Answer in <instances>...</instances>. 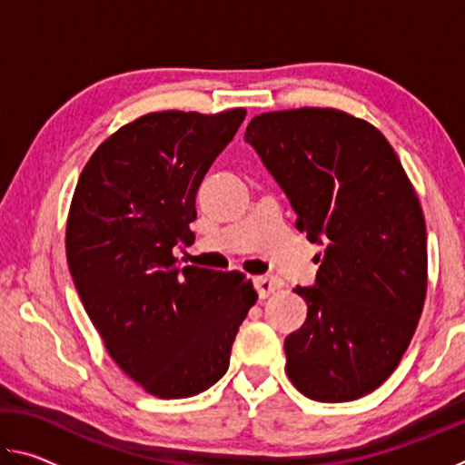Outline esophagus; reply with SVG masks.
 Wrapping results in <instances>:
<instances>
[{
  "mask_svg": "<svg viewBox=\"0 0 465 465\" xmlns=\"http://www.w3.org/2000/svg\"><path fill=\"white\" fill-rule=\"evenodd\" d=\"M281 285H282V282L279 279H274V277H256L254 279V289H256V293L261 299L274 293V291L281 289Z\"/></svg>",
  "mask_w": 465,
  "mask_h": 465,
  "instance_id": "obj_1",
  "label": "esophagus"
}]
</instances>
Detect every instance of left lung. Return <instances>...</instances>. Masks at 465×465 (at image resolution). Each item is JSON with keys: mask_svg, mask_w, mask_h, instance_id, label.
<instances>
[{"mask_svg": "<svg viewBox=\"0 0 465 465\" xmlns=\"http://www.w3.org/2000/svg\"><path fill=\"white\" fill-rule=\"evenodd\" d=\"M246 143L287 194L295 227L324 246L303 326L285 338L291 383L316 402H351L388 380L427 297V227L396 152L336 108L264 113Z\"/></svg>", "mask_w": 465, "mask_h": 465, "instance_id": "8db88e82", "label": "left lung"}]
</instances>
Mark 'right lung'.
Masks as SVG:
<instances>
[{
	"mask_svg": "<svg viewBox=\"0 0 465 465\" xmlns=\"http://www.w3.org/2000/svg\"><path fill=\"white\" fill-rule=\"evenodd\" d=\"M246 110H163L113 133L85 163L65 250L77 293L108 355L157 398H191L230 367L256 291L238 271L180 269L196 191Z\"/></svg>",
	"mask_w": 465,
	"mask_h": 465,
	"instance_id": "1",
	"label": "right lung"
}]
</instances>
